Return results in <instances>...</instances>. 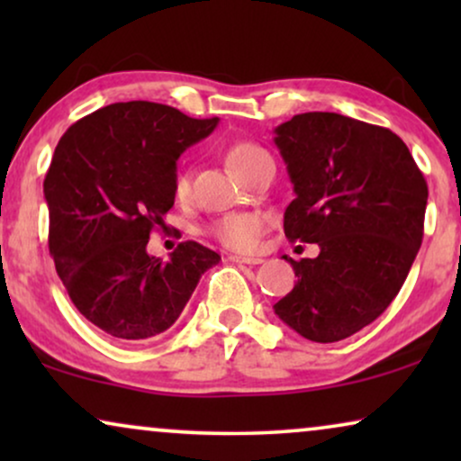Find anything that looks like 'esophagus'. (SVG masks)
Segmentation results:
<instances>
[{"label": "esophagus", "mask_w": 461, "mask_h": 461, "mask_svg": "<svg viewBox=\"0 0 461 461\" xmlns=\"http://www.w3.org/2000/svg\"><path fill=\"white\" fill-rule=\"evenodd\" d=\"M229 260L239 262V264H249V267H251V264H262L264 262L262 258H258V256H237V254H230Z\"/></svg>", "instance_id": "obj_1"}]
</instances>
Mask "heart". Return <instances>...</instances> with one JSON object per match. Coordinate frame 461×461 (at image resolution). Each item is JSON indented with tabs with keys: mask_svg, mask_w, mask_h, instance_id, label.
<instances>
[{
	"mask_svg": "<svg viewBox=\"0 0 461 461\" xmlns=\"http://www.w3.org/2000/svg\"><path fill=\"white\" fill-rule=\"evenodd\" d=\"M268 157L267 150L258 147L254 142H237L229 149V166L237 178H243L258 161ZM191 193V174L178 172L174 178V194L176 199H186ZM267 230V220L260 213L254 212H235L226 213V216L218 218L216 222L210 226V232L218 239L220 243L230 249L249 251L254 249L258 241H260L262 232Z\"/></svg>",
	"mask_w": 461,
	"mask_h": 461,
	"instance_id": "obj_1",
	"label": "heart"
}]
</instances>
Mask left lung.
Wrapping results in <instances>:
<instances>
[{
	"label": "left lung",
	"mask_w": 461,
	"mask_h": 461,
	"mask_svg": "<svg viewBox=\"0 0 461 461\" xmlns=\"http://www.w3.org/2000/svg\"><path fill=\"white\" fill-rule=\"evenodd\" d=\"M294 185L289 241L317 243L275 314L311 342H339L396 298L424 237L428 186L407 144L339 113H302L275 128Z\"/></svg>",
	"instance_id": "8db88e82"
}]
</instances>
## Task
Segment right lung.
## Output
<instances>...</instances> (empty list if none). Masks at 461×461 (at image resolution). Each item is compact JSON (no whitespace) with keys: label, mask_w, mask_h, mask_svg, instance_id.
Listing matches in <instances>:
<instances>
[{"label":"right lung","mask_w":461,"mask_h":461,"mask_svg":"<svg viewBox=\"0 0 461 461\" xmlns=\"http://www.w3.org/2000/svg\"><path fill=\"white\" fill-rule=\"evenodd\" d=\"M167 104L131 100L79 119L60 138L43 180L50 254L68 298L109 336L142 342L169 330L220 256L185 241L149 256L174 205L176 161L216 130Z\"/></svg>","instance_id":"1"}]
</instances>
